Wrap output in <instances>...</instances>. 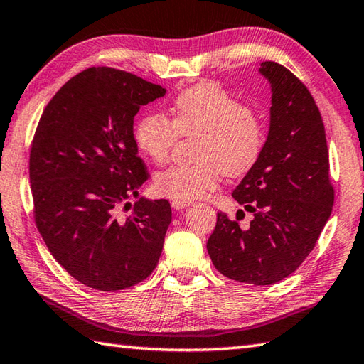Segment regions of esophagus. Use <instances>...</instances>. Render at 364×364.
I'll use <instances>...</instances> for the list:
<instances>
[{
  "instance_id": "1",
  "label": "esophagus",
  "mask_w": 364,
  "mask_h": 364,
  "mask_svg": "<svg viewBox=\"0 0 364 364\" xmlns=\"http://www.w3.org/2000/svg\"><path fill=\"white\" fill-rule=\"evenodd\" d=\"M191 206L189 202H181V200H172V208L175 210H184V208Z\"/></svg>"
}]
</instances>
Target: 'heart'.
<instances>
[{
  "instance_id": "1",
  "label": "heart",
  "mask_w": 364,
  "mask_h": 364,
  "mask_svg": "<svg viewBox=\"0 0 364 364\" xmlns=\"http://www.w3.org/2000/svg\"><path fill=\"white\" fill-rule=\"evenodd\" d=\"M180 136H198L197 162L161 170L153 186L167 198L192 202L218 188L223 173L244 176L258 166L267 145V125L220 84L200 82L176 95L172 119L151 112L134 128L137 149L156 164L170 158Z\"/></svg>"
}]
</instances>
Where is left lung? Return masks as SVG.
Returning <instances> with one entry per match:
<instances>
[{
	"mask_svg": "<svg viewBox=\"0 0 364 364\" xmlns=\"http://www.w3.org/2000/svg\"><path fill=\"white\" fill-rule=\"evenodd\" d=\"M272 86L270 128L262 158L233 197L253 214L247 230L225 213L208 239L214 267L231 280L274 284L314 249L335 202L326 128L306 86L282 64L262 63Z\"/></svg>",
	"mask_w": 364,
	"mask_h": 364,
	"instance_id": "obj_1",
	"label": "left lung"
}]
</instances>
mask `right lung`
I'll return each mask as SVG.
<instances>
[{
    "instance_id": "add662e5",
    "label": "right lung",
    "mask_w": 364,
    "mask_h": 364,
    "mask_svg": "<svg viewBox=\"0 0 364 364\" xmlns=\"http://www.w3.org/2000/svg\"><path fill=\"white\" fill-rule=\"evenodd\" d=\"M164 94L129 72L90 67L56 92L38 120L29 153L36 227L54 259L89 288H131L158 264L170 203L127 200L150 176L134 115Z\"/></svg>"
}]
</instances>
